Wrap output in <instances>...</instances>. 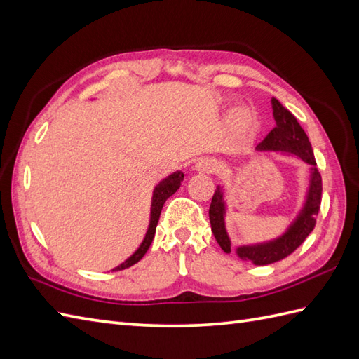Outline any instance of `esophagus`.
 Returning a JSON list of instances; mask_svg holds the SVG:
<instances>
[{"mask_svg": "<svg viewBox=\"0 0 359 359\" xmlns=\"http://www.w3.org/2000/svg\"><path fill=\"white\" fill-rule=\"evenodd\" d=\"M198 168L206 172H214V171H219V163L214 161H203L198 163Z\"/></svg>", "mask_w": 359, "mask_h": 359, "instance_id": "esophagus-1", "label": "esophagus"}]
</instances>
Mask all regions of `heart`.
Returning <instances> with one entry per match:
<instances>
[{
    "mask_svg": "<svg viewBox=\"0 0 359 359\" xmlns=\"http://www.w3.org/2000/svg\"><path fill=\"white\" fill-rule=\"evenodd\" d=\"M241 122H245V121H248V116H245V114H240V118H238Z\"/></svg>",
    "mask_w": 359,
    "mask_h": 359,
    "instance_id": "obj_1",
    "label": "heart"
}]
</instances>
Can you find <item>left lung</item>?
I'll return each instance as SVG.
<instances>
[{
	"label": "left lung",
	"mask_w": 359,
	"mask_h": 359,
	"mask_svg": "<svg viewBox=\"0 0 359 359\" xmlns=\"http://www.w3.org/2000/svg\"><path fill=\"white\" fill-rule=\"evenodd\" d=\"M272 110L277 127L269 131V135L263 139V142L257 145V149H266V151H283L294 154L299 159L312 165V179L311 188L303 212L292 223L285 236L271 241V243L255 245V246H240L237 249V255L241 260H251L257 266L271 264L280 262L283 258L292 254L295 249L303 243L306 237L311 234L315 228V217L318 215L321 205V174L315 168V156L309 142V137L298 123L295 116L287 108L283 107L278 99L272 97ZM224 202L222 187L215 188V193L210 206V222L212 234L217 243L224 252H231V241L224 229Z\"/></svg>",
	"instance_id": "1"
}]
</instances>
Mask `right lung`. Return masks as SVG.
<instances>
[{"label":"right lung","instance_id":"obj_1","mask_svg":"<svg viewBox=\"0 0 359 359\" xmlns=\"http://www.w3.org/2000/svg\"><path fill=\"white\" fill-rule=\"evenodd\" d=\"M182 180H183V172L182 171H176V172H172L171 176L163 179L159 183V185L156 187L154 194H153V203H151V219H149V226H148V231H147L144 241H142V245L139 246L137 251L133 254L128 258V260H125L121 266H118V268H114L113 271L127 269V268H130V266L136 264L140 260V258L145 255V252L148 251V248H149V245H151V241L154 238L156 226H157V222H159L163 203L166 202V198L171 197L179 189Z\"/></svg>","mask_w":359,"mask_h":359}]
</instances>
